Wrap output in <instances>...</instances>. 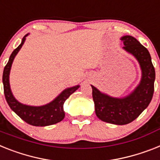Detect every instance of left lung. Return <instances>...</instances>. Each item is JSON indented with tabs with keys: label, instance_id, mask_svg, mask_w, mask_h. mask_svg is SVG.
Segmentation results:
<instances>
[{
	"label": "left lung",
	"instance_id": "obj_1",
	"mask_svg": "<svg viewBox=\"0 0 160 160\" xmlns=\"http://www.w3.org/2000/svg\"><path fill=\"white\" fill-rule=\"evenodd\" d=\"M120 40L124 45L123 49L133 55L140 64V84L133 92L122 98L108 96L91 85L97 116L102 121L117 125L131 123L148 107L154 93L155 80V68L147 49L131 36H124Z\"/></svg>",
	"mask_w": 160,
	"mask_h": 160
}]
</instances>
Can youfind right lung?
Listing matches in <instances>:
<instances>
[{"label":"right lung","instance_id":"right-lung-1","mask_svg":"<svg viewBox=\"0 0 160 160\" xmlns=\"http://www.w3.org/2000/svg\"><path fill=\"white\" fill-rule=\"evenodd\" d=\"M27 34L22 38V42L11 53L7 64L4 68L2 81L4 85V93H5L6 102L9 104L12 111H14L22 120L33 126H44L52 125L54 123L62 121L65 117V113L63 111V104L65 101L76 90H77L80 85L68 88L60 93L51 102L46 105L41 107H32V106L24 105L16 100L10 89L9 86V72L11 68L12 62L14 61V57L18 53L19 49L22 48L24 41L26 40Z\"/></svg>","mask_w":160,"mask_h":160}]
</instances>
